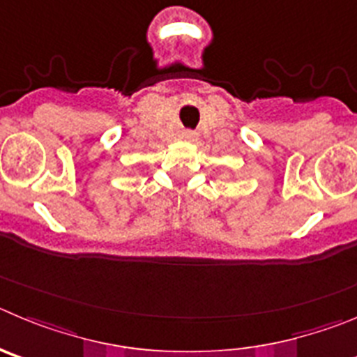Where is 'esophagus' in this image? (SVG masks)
I'll return each mask as SVG.
<instances>
[{
    "label": "esophagus",
    "instance_id": "obj_1",
    "mask_svg": "<svg viewBox=\"0 0 357 357\" xmlns=\"http://www.w3.org/2000/svg\"><path fill=\"white\" fill-rule=\"evenodd\" d=\"M183 137H185L186 140H194L195 139V133H194V131H190V130H186L185 133H183Z\"/></svg>",
    "mask_w": 357,
    "mask_h": 357
}]
</instances>
